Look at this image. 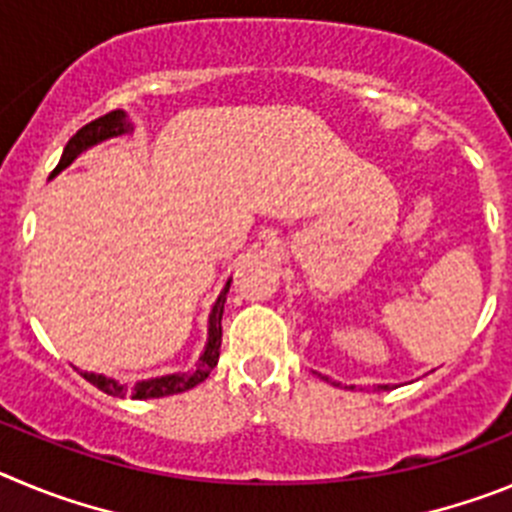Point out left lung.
Segmentation results:
<instances>
[{"instance_id":"8db88e82","label":"left lung","mask_w":512,"mask_h":512,"mask_svg":"<svg viewBox=\"0 0 512 512\" xmlns=\"http://www.w3.org/2000/svg\"><path fill=\"white\" fill-rule=\"evenodd\" d=\"M377 388H380V390H388V388H390V385H377Z\"/></svg>"}]
</instances>
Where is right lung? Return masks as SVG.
Returning <instances> with one entry per match:
<instances>
[{
  "label": "right lung",
  "mask_w": 512,
  "mask_h": 512,
  "mask_svg": "<svg viewBox=\"0 0 512 512\" xmlns=\"http://www.w3.org/2000/svg\"><path fill=\"white\" fill-rule=\"evenodd\" d=\"M132 124L127 119V114L122 109H114V112L104 114V117L94 119V122L84 124L76 135L68 140L66 150L61 155V163L55 165V173H61L63 168L73 163L78 155L84 153L86 147L96 145V142L107 140V137H119L124 132H130ZM227 293H229V283L224 285L222 296L216 298L214 308H211L209 316V344H206L204 354H201L199 365L193 367L191 372H178V375H165V377H155V380H142L135 382L132 388L127 385H119L117 380L104 375H94V372H81L91 385H96L99 390H104L107 395H114V398H124V395H130L135 400H147V398H165V395H178L186 393V390L196 388L199 382H204L209 377V372L214 370L216 362H219V349H222V313H224V303H227Z\"/></svg>",
  "instance_id": "right-lung-1"
}]
</instances>
